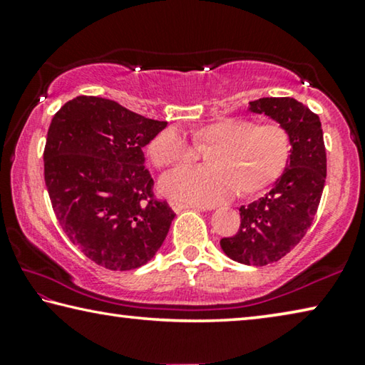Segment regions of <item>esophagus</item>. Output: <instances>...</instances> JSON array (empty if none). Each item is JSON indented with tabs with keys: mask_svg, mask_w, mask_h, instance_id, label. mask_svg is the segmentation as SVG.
Here are the masks:
<instances>
[{
	"mask_svg": "<svg viewBox=\"0 0 365 365\" xmlns=\"http://www.w3.org/2000/svg\"><path fill=\"white\" fill-rule=\"evenodd\" d=\"M170 208L175 211V213H182L185 210H195V206L188 203H180V201H170Z\"/></svg>",
	"mask_w": 365,
	"mask_h": 365,
	"instance_id": "esophagus-1",
	"label": "esophagus"
}]
</instances>
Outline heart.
<instances>
[{
    "instance_id": "1",
    "label": "heart",
    "mask_w": 365,
    "mask_h": 365,
    "mask_svg": "<svg viewBox=\"0 0 365 365\" xmlns=\"http://www.w3.org/2000/svg\"><path fill=\"white\" fill-rule=\"evenodd\" d=\"M198 145H211L205 168H177L160 178V192L190 205L215 206L237 193H257L275 182L288 162L292 139L279 123L257 124L246 118L217 119L195 133ZM157 167L190 160L192 148L177 128L162 129L149 144Z\"/></svg>"
}]
</instances>
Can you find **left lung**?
I'll list each match as a JSON object with an SVG mask.
<instances>
[{
	"label": "left lung",
	"instance_id": "8db88e82",
	"mask_svg": "<svg viewBox=\"0 0 365 365\" xmlns=\"http://www.w3.org/2000/svg\"><path fill=\"white\" fill-rule=\"evenodd\" d=\"M247 110L285 126L292 139L285 170L265 197L239 208L236 236L220 241L230 259L262 267L290 252L312 226L324 188L326 149L318 114L295 98H260Z\"/></svg>",
	"mask_w": 365,
	"mask_h": 365
}]
</instances>
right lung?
<instances>
[{"label": "right lung", "instance_id": "add662e5", "mask_svg": "<svg viewBox=\"0 0 365 365\" xmlns=\"http://www.w3.org/2000/svg\"><path fill=\"white\" fill-rule=\"evenodd\" d=\"M165 126L98 96L73 98L52 118L43 150L52 208L101 267L138 269L165 241L175 213L154 198L143 150Z\"/></svg>", "mask_w": 365, "mask_h": 365}]
</instances>
